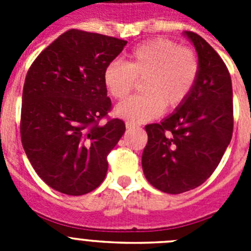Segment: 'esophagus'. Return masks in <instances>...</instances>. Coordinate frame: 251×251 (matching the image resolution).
Segmentation results:
<instances>
[{
    "mask_svg": "<svg viewBox=\"0 0 251 251\" xmlns=\"http://www.w3.org/2000/svg\"><path fill=\"white\" fill-rule=\"evenodd\" d=\"M126 127H127L128 129H132V128L138 127V124L134 123V122H126Z\"/></svg>",
    "mask_w": 251,
    "mask_h": 251,
    "instance_id": "obj_1",
    "label": "esophagus"
}]
</instances>
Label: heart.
<instances>
[{
    "label": "heart",
    "mask_w": 251,
    "mask_h": 251,
    "mask_svg": "<svg viewBox=\"0 0 251 251\" xmlns=\"http://www.w3.org/2000/svg\"><path fill=\"white\" fill-rule=\"evenodd\" d=\"M199 75V59L190 48L172 40L153 39L128 54L127 63L114 60L104 69L103 80L114 99H124L145 79L142 90L115 106V114L133 122L157 118L166 109H175L191 94Z\"/></svg>",
    "instance_id": "1"
}]
</instances>
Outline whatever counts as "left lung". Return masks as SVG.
Here are the masks:
<instances>
[{"instance_id":"1","label":"left lung","mask_w":251,"mask_h":251,"mask_svg":"<svg viewBox=\"0 0 251 251\" xmlns=\"http://www.w3.org/2000/svg\"><path fill=\"white\" fill-rule=\"evenodd\" d=\"M199 56V75L188 98L161 123L146 126L142 167L148 182L166 194L202 185L220 163L234 128L229 70L200 35L186 31Z\"/></svg>"}]
</instances>
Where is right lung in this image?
Masks as SVG:
<instances>
[{"instance_id":"obj_1","label":"right lung","mask_w":251,"mask_h":251,"mask_svg":"<svg viewBox=\"0 0 251 251\" xmlns=\"http://www.w3.org/2000/svg\"><path fill=\"white\" fill-rule=\"evenodd\" d=\"M127 41L69 30L35 59L22 92V147L40 178L56 191L80 196L105 178L106 156L126 132L112 108L104 69Z\"/></svg>"}]
</instances>
